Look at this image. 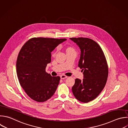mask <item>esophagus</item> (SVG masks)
Instances as JSON below:
<instances>
[{
  "instance_id": "1",
  "label": "esophagus",
  "mask_w": 128,
  "mask_h": 128,
  "mask_svg": "<svg viewBox=\"0 0 128 128\" xmlns=\"http://www.w3.org/2000/svg\"><path fill=\"white\" fill-rule=\"evenodd\" d=\"M68 78L67 76H65V75H64V74L60 76V78H61V79H64V78Z\"/></svg>"
}]
</instances>
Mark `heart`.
Wrapping results in <instances>:
<instances>
[{
	"label": "heart",
	"instance_id": "heart-1",
	"mask_svg": "<svg viewBox=\"0 0 128 128\" xmlns=\"http://www.w3.org/2000/svg\"><path fill=\"white\" fill-rule=\"evenodd\" d=\"M72 50V48H68V50Z\"/></svg>",
	"mask_w": 128,
	"mask_h": 128
}]
</instances>
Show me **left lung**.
<instances>
[{
    "instance_id": "left-lung-1",
    "label": "left lung",
    "mask_w": 128,
    "mask_h": 128,
    "mask_svg": "<svg viewBox=\"0 0 128 128\" xmlns=\"http://www.w3.org/2000/svg\"><path fill=\"white\" fill-rule=\"evenodd\" d=\"M80 50L78 66L82 69L84 78H76L72 87L75 98L82 102L96 98L104 89L108 76V67L104 54L93 40L84 38H70Z\"/></svg>"
}]
</instances>
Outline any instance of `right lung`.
Segmentation results:
<instances>
[{
	"label": "right lung",
	"mask_w": 128,
	"mask_h": 128,
	"mask_svg": "<svg viewBox=\"0 0 128 128\" xmlns=\"http://www.w3.org/2000/svg\"><path fill=\"white\" fill-rule=\"evenodd\" d=\"M66 40L32 38L22 47L16 62L19 82L27 94L38 102H44L54 94L60 76L46 72L47 64L51 62V52Z\"/></svg>",
	"instance_id": "right-lung-1"
}]
</instances>
